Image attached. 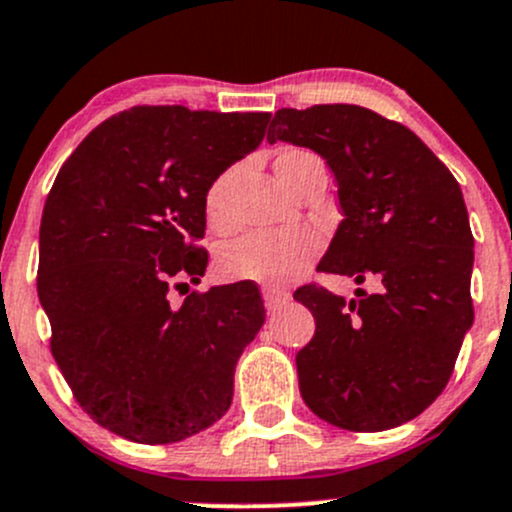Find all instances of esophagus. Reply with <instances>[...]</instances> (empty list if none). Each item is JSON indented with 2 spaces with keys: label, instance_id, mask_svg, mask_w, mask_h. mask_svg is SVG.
Returning <instances> with one entry per match:
<instances>
[{
  "label": "esophagus",
  "instance_id": "1",
  "mask_svg": "<svg viewBox=\"0 0 512 512\" xmlns=\"http://www.w3.org/2000/svg\"><path fill=\"white\" fill-rule=\"evenodd\" d=\"M262 299H265L267 312H277V309L285 307V304H287L292 297H289V292H282V289L267 287V289H262Z\"/></svg>",
  "mask_w": 512,
  "mask_h": 512
}]
</instances>
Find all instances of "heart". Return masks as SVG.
I'll use <instances>...</instances> for the list:
<instances>
[{"mask_svg": "<svg viewBox=\"0 0 512 512\" xmlns=\"http://www.w3.org/2000/svg\"><path fill=\"white\" fill-rule=\"evenodd\" d=\"M324 170L322 158L307 148H285L275 158V173L292 193L302 188L304 180ZM235 168L223 170L205 193V218L213 230H230L232 215L227 205V190ZM319 237L312 230L287 232H250L232 240L220 250L218 272L230 282H255V285L282 287L304 275L309 262L317 257Z\"/></svg>", "mask_w": 512, "mask_h": 512, "instance_id": "b5f03b06", "label": "heart"}]
</instances>
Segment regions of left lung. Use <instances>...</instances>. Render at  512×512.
<instances>
[{
    "instance_id": "obj_1",
    "label": "left lung",
    "mask_w": 512,
    "mask_h": 512,
    "mask_svg": "<svg viewBox=\"0 0 512 512\" xmlns=\"http://www.w3.org/2000/svg\"><path fill=\"white\" fill-rule=\"evenodd\" d=\"M267 141L312 148L337 178L344 220L317 270L379 280L349 302L294 292L317 324L297 352L304 404L347 431L401 426L446 389L473 324L461 185L414 131L352 103L280 108Z\"/></svg>"
}]
</instances>
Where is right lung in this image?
I'll return each instance as SVG.
<instances>
[{
  "label": "right lung",
  "instance_id": "right-lung-1",
  "mask_svg": "<svg viewBox=\"0 0 512 512\" xmlns=\"http://www.w3.org/2000/svg\"><path fill=\"white\" fill-rule=\"evenodd\" d=\"M267 123L133 106L96 126L51 185L36 277L51 354L81 409L128 441H183L230 409L237 359L265 322L260 289L190 292L180 307L168 294L205 275V193Z\"/></svg>",
  "mask_w": 512,
  "mask_h": 512
}]
</instances>
